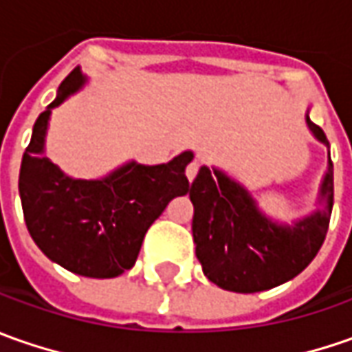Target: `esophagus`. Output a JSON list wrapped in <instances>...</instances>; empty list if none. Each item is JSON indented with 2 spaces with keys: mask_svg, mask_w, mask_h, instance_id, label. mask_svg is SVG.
I'll use <instances>...</instances> for the list:
<instances>
[{
  "mask_svg": "<svg viewBox=\"0 0 352 352\" xmlns=\"http://www.w3.org/2000/svg\"><path fill=\"white\" fill-rule=\"evenodd\" d=\"M199 167H200V160H192V162L187 165L185 173H187L188 181H192V179L197 177V173H199Z\"/></svg>",
  "mask_w": 352,
  "mask_h": 352,
  "instance_id": "obj_1",
  "label": "esophagus"
}]
</instances>
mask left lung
Listing matches in <instances>:
<instances>
[{
    "label": "left lung",
    "instance_id": "1",
    "mask_svg": "<svg viewBox=\"0 0 352 352\" xmlns=\"http://www.w3.org/2000/svg\"><path fill=\"white\" fill-rule=\"evenodd\" d=\"M308 128L329 146L323 130L306 116ZM320 210L292 226L273 222L257 208L245 187L220 169L200 167L188 188L195 206L192 237L204 276L230 292H261L300 274L323 245L333 208V164L320 187Z\"/></svg>",
    "mask_w": 352,
    "mask_h": 352
}]
</instances>
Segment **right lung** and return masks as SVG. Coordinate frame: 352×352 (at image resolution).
Here are the masks:
<instances>
[{"mask_svg": "<svg viewBox=\"0 0 352 352\" xmlns=\"http://www.w3.org/2000/svg\"><path fill=\"white\" fill-rule=\"evenodd\" d=\"M83 83L76 67L36 118L21 162L19 195L27 230L48 259L81 276L113 278L134 267L148 228L169 200L188 192L185 167L192 152L162 165L130 162L97 181L64 175L44 155V136L50 111Z\"/></svg>", "mask_w": 352, "mask_h": 352, "instance_id": "1", "label": "right lung"}]
</instances>
